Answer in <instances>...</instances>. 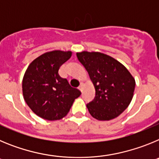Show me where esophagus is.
I'll return each instance as SVG.
<instances>
[{"label":"esophagus","mask_w":159,"mask_h":159,"mask_svg":"<svg viewBox=\"0 0 159 159\" xmlns=\"http://www.w3.org/2000/svg\"><path fill=\"white\" fill-rule=\"evenodd\" d=\"M83 88H84V83H81L80 84V86H79V89L80 90L81 92H83Z\"/></svg>","instance_id":"34e87169"}]
</instances>
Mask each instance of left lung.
<instances>
[{
  "label": "left lung",
  "instance_id": "1",
  "mask_svg": "<svg viewBox=\"0 0 159 159\" xmlns=\"http://www.w3.org/2000/svg\"><path fill=\"white\" fill-rule=\"evenodd\" d=\"M95 89V99L87 104L91 116L100 121L118 117L127 108L134 95L135 80L124 65L99 52L76 53Z\"/></svg>",
  "mask_w": 159,
  "mask_h": 159
}]
</instances>
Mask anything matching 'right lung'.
Listing matches in <instances>:
<instances>
[{
  "instance_id": "1",
  "label": "right lung",
  "mask_w": 159,
  "mask_h": 159,
  "mask_svg": "<svg viewBox=\"0 0 159 159\" xmlns=\"http://www.w3.org/2000/svg\"><path fill=\"white\" fill-rule=\"evenodd\" d=\"M71 51L48 52L29 65L22 80L24 99L36 116L59 120L67 115L80 91L59 75L60 66L71 57Z\"/></svg>"
}]
</instances>
